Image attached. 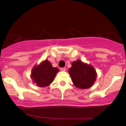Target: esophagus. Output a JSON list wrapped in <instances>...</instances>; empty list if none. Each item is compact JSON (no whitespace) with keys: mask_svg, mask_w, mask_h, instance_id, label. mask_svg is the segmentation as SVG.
<instances>
[{"mask_svg":"<svg viewBox=\"0 0 126 126\" xmlns=\"http://www.w3.org/2000/svg\"><path fill=\"white\" fill-rule=\"evenodd\" d=\"M61 70L62 71H66V68L65 67H62V68H61Z\"/></svg>","mask_w":126,"mask_h":126,"instance_id":"34e87169","label":"esophagus"}]
</instances>
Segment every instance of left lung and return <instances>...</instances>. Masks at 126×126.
Returning <instances> with one entry per match:
<instances>
[{
    "label": "left lung",
    "mask_w": 126,
    "mask_h": 126,
    "mask_svg": "<svg viewBox=\"0 0 126 126\" xmlns=\"http://www.w3.org/2000/svg\"><path fill=\"white\" fill-rule=\"evenodd\" d=\"M69 73L73 84L79 89H88L96 81L97 74L92 65L84 63L80 60L72 62Z\"/></svg>",
    "instance_id": "obj_1"
}]
</instances>
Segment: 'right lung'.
I'll use <instances>...</instances> for the list:
<instances>
[{
  "label": "right lung",
  "instance_id": "add662e5",
  "mask_svg": "<svg viewBox=\"0 0 126 126\" xmlns=\"http://www.w3.org/2000/svg\"><path fill=\"white\" fill-rule=\"evenodd\" d=\"M59 71V70L57 67H53L50 62L46 59L33 67L31 78L39 87H45L53 82Z\"/></svg>",
  "mask_w": 126,
  "mask_h": 126
}]
</instances>
